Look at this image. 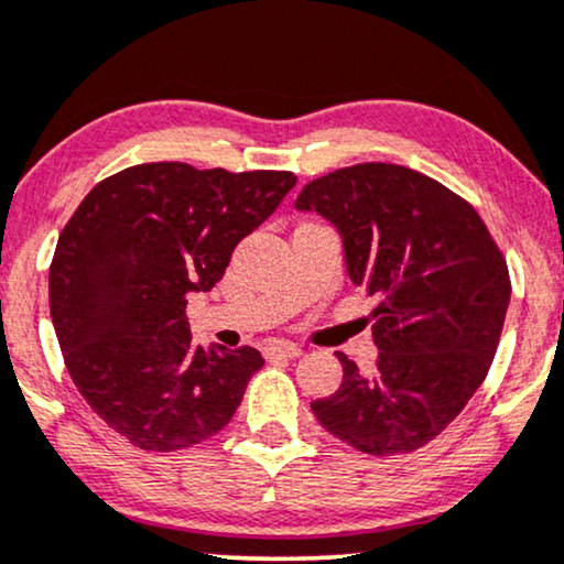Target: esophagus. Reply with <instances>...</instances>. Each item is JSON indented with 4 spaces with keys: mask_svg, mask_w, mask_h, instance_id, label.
<instances>
[{
    "mask_svg": "<svg viewBox=\"0 0 564 564\" xmlns=\"http://www.w3.org/2000/svg\"><path fill=\"white\" fill-rule=\"evenodd\" d=\"M302 354V348L296 344H289V340H270L265 346V356L268 359H273V356H289V359H294V356Z\"/></svg>",
    "mask_w": 564,
    "mask_h": 564,
    "instance_id": "1",
    "label": "esophagus"
}]
</instances>
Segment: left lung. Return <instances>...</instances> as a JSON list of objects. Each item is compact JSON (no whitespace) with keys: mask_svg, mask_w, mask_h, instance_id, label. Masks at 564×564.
Masks as SVG:
<instances>
[{"mask_svg":"<svg viewBox=\"0 0 564 564\" xmlns=\"http://www.w3.org/2000/svg\"><path fill=\"white\" fill-rule=\"evenodd\" d=\"M296 208L330 220L348 278L382 299L377 369L361 375L338 351L344 382L312 403L317 422L369 455L419 451L466 409L495 359L510 304L500 247L474 205L395 163L330 171Z\"/></svg>","mask_w":564,"mask_h":564,"instance_id":"obj_1","label":"left lung"}]
</instances>
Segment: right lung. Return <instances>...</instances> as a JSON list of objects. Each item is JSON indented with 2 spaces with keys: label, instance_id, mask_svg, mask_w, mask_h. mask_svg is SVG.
I'll return each mask as SVG.
<instances>
[{
  "label": "right lung",
  "instance_id": "add662e5",
  "mask_svg": "<svg viewBox=\"0 0 564 564\" xmlns=\"http://www.w3.org/2000/svg\"><path fill=\"white\" fill-rule=\"evenodd\" d=\"M296 184L291 171L161 161L98 182L67 220L48 306L75 388L134 447L174 453L231 422L258 348L195 346L184 306Z\"/></svg>",
  "mask_w": 564,
  "mask_h": 564
}]
</instances>
